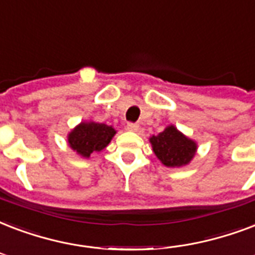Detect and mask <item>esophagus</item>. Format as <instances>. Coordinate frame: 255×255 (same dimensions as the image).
<instances>
[{
  "label": "esophagus",
  "instance_id": "34e87169",
  "mask_svg": "<svg viewBox=\"0 0 255 255\" xmlns=\"http://www.w3.org/2000/svg\"><path fill=\"white\" fill-rule=\"evenodd\" d=\"M127 129H128V131H131V132H137L139 129H140V127H139V124L128 123L127 124Z\"/></svg>",
  "mask_w": 255,
  "mask_h": 255
}]
</instances>
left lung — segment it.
I'll return each instance as SVG.
<instances>
[{
	"label": "left lung",
	"mask_w": 255,
	"mask_h": 255,
	"mask_svg": "<svg viewBox=\"0 0 255 255\" xmlns=\"http://www.w3.org/2000/svg\"><path fill=\"white\" fill-rule=\"evenodd\" d=\"M153 153L166 167H184L190 164L198 151V143L180 132L174 124L159 135L149 136Z\"/></svg>",
	"instance_id": "obj_1"
}]
</instances>
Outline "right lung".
Masks as SVG:
<instances>
[{
  "instance_id": "obj_1",
  "label": "right lung",
  "mask_w": 255,
  "mask_h": 255,
  "mask_svg": "<svg viewBox=\"0 0 255 255\" xmlns=\"http://www.w3.org/2000/svg\"><path fill=\"white\" fill-rule=\"evenodd\" d=\"M112 126L95 120H84L68 133V145L81 158H89L91 153L100 152L110 144L116 135Z\"/></svg>"
}]
</instances>
